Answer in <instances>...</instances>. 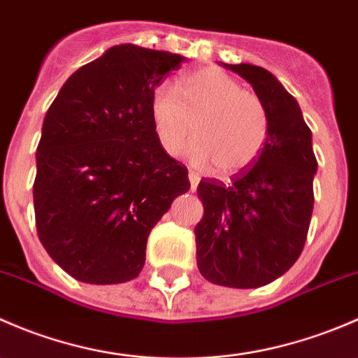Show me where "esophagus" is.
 <instances>
[{"mask_svg":"<svg viewBox=\"0 0 358 358\" xmlns=\"http://www.w3.org/2000/svg\"><path fill=\"white\" fill-rule=\"evenodd\" d=\"M189 180H190V190H196L197 189V183H199V175H197L196 171H192V169H190L189 171Z\"/></svg>","mask_w":358,"mask_h":358,"instance_id":"obj_1","label":"esophagus"}]
</instances>
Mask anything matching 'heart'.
<instances>
[{
  "label": "heart",
  "mask_w": 358,
  "mask_h": 358,
  "mask_svg": "<svg viewBox=\"0 0 358 358\" xmlns=\"http://www.w3.org/2000/svg\"><path fill=\"white\" fill-rule=\"evenodd\" d=\"M178 92L161 83L150 95V121L162 149L178 154L192 131L189 156L213 162L216 173L243 171L256 161L268 136V112L256 93L225 71L206 66L189 72Z\"/></svg>",
  "instance_id": "heart-1"
}]
</instances>
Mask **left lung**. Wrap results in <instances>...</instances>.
<instances>
[{
	"instance_id": "1",
	"label": "left lung",
	"mask_w": 358,
	"mask_h": 358,
	"mask_svg": "<svg viewBox=\"0 0 358 358\" xmlns=\"http://www.w3.org/2000/svg\"><path fill=\"white\" fill-rule=\"evenodd\" d=\"M244 78L268 112V136L252 164L223 183L202 178L196 225L197 268L218 286L273 282L301 255L313 211L317 159L301 109L279 79L251 64H222Z\"/></svg>"
}]
</instances>
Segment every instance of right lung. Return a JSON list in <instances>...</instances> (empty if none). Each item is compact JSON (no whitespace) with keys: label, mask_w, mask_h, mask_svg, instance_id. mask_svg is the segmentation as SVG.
Instances as JSON below:
<instances>
[{"label":"right lung","mask_w":358,"mask_h":358,"mask_svg":"<svg viewBox=\"0 0 358 358\" xmlns=\"http://www.w3.org/2000/svg\"><path fill=\"white\" fill-rule=\"evenodd\" d=\"M185 57L117 45L64 83L36 150L38 237L86 284H121L145 265L147 237L190 189L189 171L159 143L150 95Z\"/></svg>","instance_id":"obj_1"}]
</instances>
